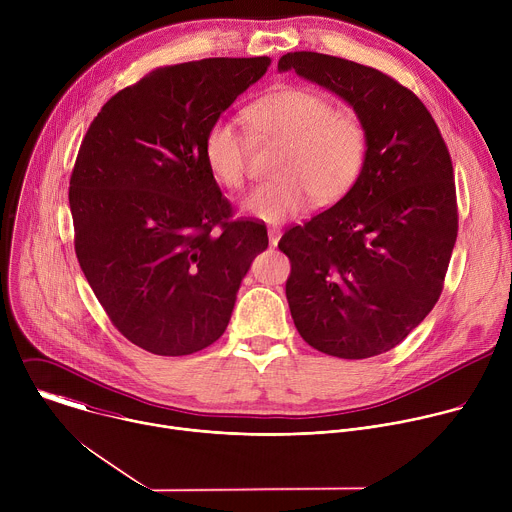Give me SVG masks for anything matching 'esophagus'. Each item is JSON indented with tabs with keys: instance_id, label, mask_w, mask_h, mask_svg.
<instances>
[{
	"instance_id": "esophagus-1",
	"label": "esophagus",
	"mask_w": 512,
	"mask_h": 512,
	"mask_svg": "<svg viewBox=\"0 0 512 512\" xmlns=\"http://www.w3.org/2000/svg\"><path fill=\"white\" fill-rule=\"evenodd\" d=\"M279 237H281L279 229H269V245H271V247H275V245H277Z\"/></svg>"
}]
</instances>
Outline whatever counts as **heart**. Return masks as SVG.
Segmentation results:
<instances>
[{
  "label": "heart",
  "mask_w": 512,
  "mask_h": 512,
  "mask_svg": "<svg viewBox=\"0 0 512 512\" xmlns=\"http://www.w3.org/2000/svg\"><path fill=\"white\" fill-rule=\"evenodd\" d=\"M255 137L281 143L273 182L257 186L243 208L267 223L304 210L312 196L332 202L356 182L367 156V129L348 111H336L324 95L285 87L245 109ZM204 162L212 178L231 190L247 180L249 143L229 119H216L204 133Z\"/></svg>",
  "instance_id": "heart-1"
}]
</instances>
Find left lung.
<instances>
[{"label": "left lung", "instance_id": "left-lung-1", "mask_svg": "<svg viewBox=\"0 0 512 512\" xmlns=\"http://www.w3.org/2000/svg\"><path fill=\"white\" fill-rule=\"evenodd\" d=\"M277 68L342 97L367 129L352 188L279 239L291 318L324 354H383L442 296L458 237L448 145L417 95L377 68L306 50L283 54Z\"/></svg>", "mask_w": 512, "mask_h": 512}]
</instances>
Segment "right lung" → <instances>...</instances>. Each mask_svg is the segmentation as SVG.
Instances as JSON below:
<instances>
[{
  "mask_svg": "<svg viewBox=\"0 0 512 512\" xmlns=\"http://www.w3.org/2000/svg\"><path fill=\"white\" fill-rule=\"evenodd\" d=\"M257 58L160 66L97 113L72 168L75 253L111 324L160 356L198 352L227 330L267 227L233 218L202 141L257 83Z\"/></svg>",
  "mask_w": 512,
  "mask_h": 512,
  "instance_id": "add662e5",
  "label": "right lung"
}]
</instances>
